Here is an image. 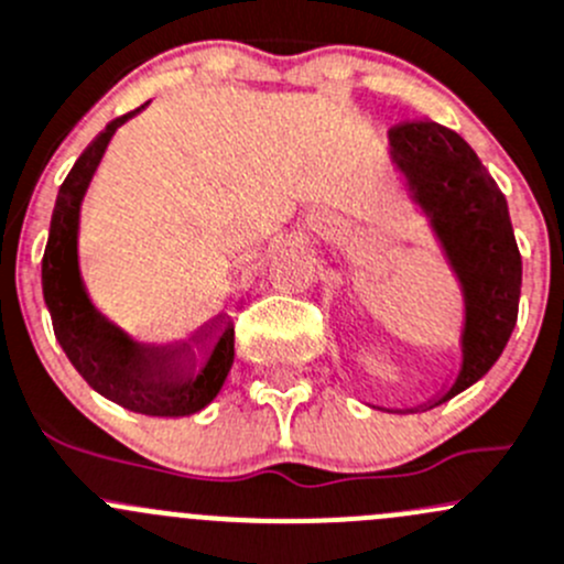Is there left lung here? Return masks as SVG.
Wrapping results in <instances>:
<instances>
[{
  "label": "left lung",
  "instance_id": "left-lung-1",
  "mask_svg": "<svg viewBox=\"0 0 564 564\" xmlns=\"http://www.w3.org/2000/svg\"><path fill=\"white\" fill-rule=\"evenodd\" d=\"M388 156L408 198L427 217L463 294L460 369L419 413L482 380L505 352L518 319L521 253L507 200L471 145L446 126L421 120L391 129Z\"/></svg>",
  "mask_w": 564,
  "mask_h": 564
}]
</instances>
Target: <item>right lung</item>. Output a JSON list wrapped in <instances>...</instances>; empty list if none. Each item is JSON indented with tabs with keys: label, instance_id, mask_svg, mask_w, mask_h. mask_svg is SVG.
Instances as JSON below:
<instances>
[{
	"label": "right lung",
	"instance_id": "right-lung-1",
	"mask_svg": "<svg viewBox=\"0 0 564 564\" xmlns=\"http://www.w3.org/2000/svg\"><path fill=\"white\" fill-rule=\"evenodd\" d=\"M145 107V104H143ZM140 107V109H143ZM115 118L70 167L54 204L43 253V300L54 336L93 391L143 415H193L220 393L234 364V322L215 319L171 344H143L96 308L79 264L82 204L115 131L137 115ZM202 364H197V355Z\"/></svg>",
	"mask_w": 564,
	"mask_h": 564
}]
</instances>
